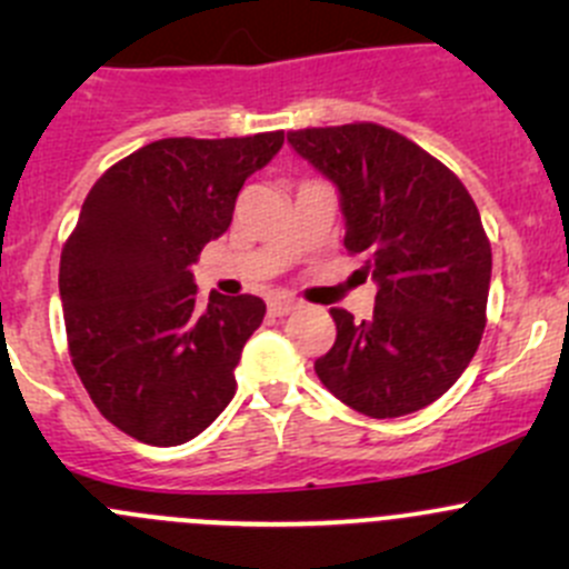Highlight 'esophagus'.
<instances>
[{"label": "esophagus", "mask_w": 569, "mask_h": 569, "mask_svg": "<svg viewBox=\"0 0 569 569\" xmlns=\"http://www.w3.org/2000/svg\"><path fill=\"white\" fill-rule=\"evenodd\" d=\"M297 308H300V302L291 300V297H272L269 300V313H274V317H289Z\"/></svg>", "instance_id": "1"}]
</instances>
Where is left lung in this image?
<instances>
[{"label":"left lung","instance_id":"8db88e82","mask_svg":"<svg viewBox=\"0 0 569 569\" xmlns=\"http://www.w3.org/2000/svg\"><path fill=\"white\" fill-rule=\"evenodd\" d=\"M289 146L336 183L343 244L377 283L371 319L330 311L338 336L313 366L321 386L371 418L432 405L468 369L487 321L492 252L473 198L386 126L289 131Z\"/></svg>","mask_w":569,"mask_h":569}]
</instances>
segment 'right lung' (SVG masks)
Returning <instances> with one entry per match:
<instances>
[{
	"label": "right lung",
	"mask_w": 569,
	"mask_h": 569,
	"mask_svg": "<svg viewBox=\"0 0 569 569\" xmlns=\"http://www.w3.org/2000/svg\"><path fill=\"white\" fill-rule=\"evenodd\" d=\"M280 146L283 131L168 137L112 164L84 198L60 256L68 349L101 416L140 443H187L237 393L233 369L267 306L211 291L200 308L189 267Z\"/></svg>",
	"instance_id": "obj_1"
}]
</instances>
